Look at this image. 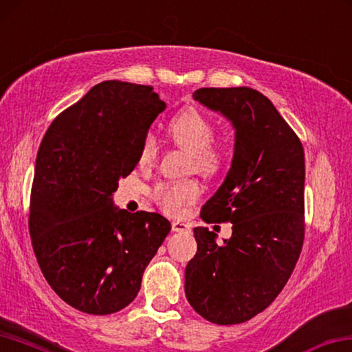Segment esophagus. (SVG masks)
I'll list each match as a JSON object with an SVG mask.
<instances>
[{"mask_svg":"<svg viewBox=\"0 0 352 352\" xmlns=\"http://www.w3.org/2000/svg\"><path fill=\"white\" fill-rule=\"evenodd\" d=\"M171 230L175 232H190V226H188L187 223H184V221H173L171 223Z\"/></svg>","mask_w":352,"mask_h":352,"instance_id":"1","label":"esophagus"}]
</instances>
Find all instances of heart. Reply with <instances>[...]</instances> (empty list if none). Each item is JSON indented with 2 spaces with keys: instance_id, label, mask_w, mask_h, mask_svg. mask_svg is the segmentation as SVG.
Here are the masks:
<instances>
[{
  "instance_id": "1",
  "label": "heart",
  "mask_w": 352,
  "mask_h": 352,
  "mask_svg": "<svg viewBox=\"0 0 352 352\" xmlns=\"http://www.w3.org/2000/svg\"><path fill=\"white\" fill-rule=\"evenodd\" d=\"M214 122L199 110H186L173 118L168 133L177 148L188 155V170L203 176L219 173L226 157V146L214 138ZM159 142L154 133H146L138 153V164L151 166L159 157ZM199 197L195 181L160 182L154 187L153 198L168 214H179L186 204Z\"/></svg>"
}]
</instances>
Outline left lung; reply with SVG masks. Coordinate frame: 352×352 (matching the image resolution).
Returning a JSON list of instances; mask_svg holds the SVG:
<instances>
[{
	"mask_svg": "<svg viewBox=\"0 0 352 352\" xmlns=\"http://www.w3.org/2000/svg\"><path fill=\"white\" fill-rule=\"evenodd\" d=\"M193 99L221 113L236 131L231 168L199 214L206 223L231 221L232 234L219 245L214 231L193 230L198 250L186 267V296L204 320L231 326L266 310L299 259L304 148L256 89L199 88Z\"/></svg>",
	"mask_w": 352,
	"mask_h": 352,
	"instance_id": "obj_1",
	"label": "left lung"
}]
</instances>
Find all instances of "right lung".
Wrapping results in <instances>:
<instances>
[{
  "label": "right lung",
  "instance_id": "right-lung-1",
  "mask_svg": "<svg viewBox=\"0 0 352 352\" xmlns=\"http://www.w3.org/2000/svg\"><path fill=\"white\" fill-rule=\"evenodd\" d=\"M153 86L108 80L55 118L36 157L30 234L42 274L70 307L110 315L137 297L171 230L157 212L113 206L165 110Z\"/></svg>",
  "mask_w": 352,
  "mask_h": 352
}]
</instances>
